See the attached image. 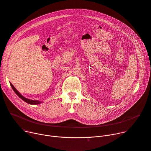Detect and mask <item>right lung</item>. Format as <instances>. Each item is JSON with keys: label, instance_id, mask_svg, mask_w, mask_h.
I'll return each mask as SVG.
<instances>
[{"label": "right lung", "instance_id": "right-lung-1", "mask_svg": "<svg viewBox=\"0 0 151 151\" xmlns=\"http://www.w3.org/2000/svg\"><path fill=\"white\" fill-rule=\"evenodd\" d=\"M10 85H11L12 88H13V90H14V92L17 94V95L19 98H21L23 100V101H24L25 102L27 103L28 104H39L42 103L41 101H39V100H32V99H28V98H25V97L23 96L21 94L19 93V92L16 89V88L13 86V85L12 83H10Z\"/></svg>", "mask_w": 151, "mask_h": 151}]
</instances>
